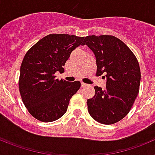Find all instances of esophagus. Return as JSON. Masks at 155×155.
Wrapping results in <instances>:
<instances>
[{"instance_id": "34e87169", "label": "esophagus", "mask_w": 155, "mask_h": 155, "mask_svg": "<svg viewBox=\"0 0 155 155\" xmlns=\"http://www.w3.org/2000/svg\"><path fill=\"white\" fill-rule=\"evenodd\" d=\"M85 86H87V84H85V83H83V82H81V87H85Z\"/></svg>"}]
</instances>
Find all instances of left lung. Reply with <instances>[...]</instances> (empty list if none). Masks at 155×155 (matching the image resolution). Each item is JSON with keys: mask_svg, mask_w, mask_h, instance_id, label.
<instances>
[{"mask_svg": "<svg viewBox=\"0 0 155 155\" xmlns=\"http://www.w3.org/2000/svg\"><path fill=\"white\" fill-rule=\"evenodd\" d=\"M87 45L96 59V76L104 75V90L95 86L94 97L87 99V110L100 124L109 125L124 119L139 92L140 70L130 48L113 35H88Z\"/></svg>", "mask_w": 155, "mask_h": 155, "instance_id": "left-lung-1", "label": "left lung"}]
</instances>
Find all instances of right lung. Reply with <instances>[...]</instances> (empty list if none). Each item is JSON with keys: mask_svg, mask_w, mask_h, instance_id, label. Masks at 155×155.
I'll use <instances>...</instances> for the list:
<instances>
[{"mask_svg": "<svg viewBox=\"0 0 155 155\" xmlns=\"http://www.w3.org/2000/svg\"><path fill=\"white\" fill-rule=\"evenodd\" d=\"M84 39L68 34H50L25 55L20 68L19 91L25 106L39 121L49 123L64 116L70 99L80 88V81H59L55 73L64 71L71 52L84 45Z\"/></svg>", "mask_w": 155, "mask_h": 155, "instance_id": "right-lung-1", "label": "right lung"}]
</instances>
